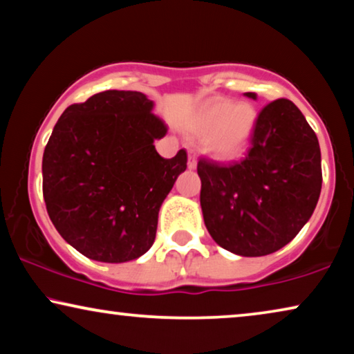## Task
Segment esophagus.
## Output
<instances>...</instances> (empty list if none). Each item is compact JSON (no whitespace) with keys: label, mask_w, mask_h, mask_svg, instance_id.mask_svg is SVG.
<instances>
[{"label":"esophagus","mask_w":354,"mask_h":354,"mask_svg":"<svg viewBox=\"0 0 354 354\" xmlns=\"http://www.w3.org/2000/svg\"><path fill=\"white\" fill-rule=\"evenodd\" d=\"M187 168L189 169H194L196 167H197V157H196V153L192 152V150H189V155H187Z\"/></svg>","instance_id":"esophagus-1"}]
</instances>
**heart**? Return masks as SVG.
Segmentation results:
<instances>
[{"instance_id":"1","label":"heart","mask_w":354,"mask_h":354,"mask_svg":"<svg viewBox=\"0 0 354 354\" xmlns=\"http://www.w3.org/2000/svg\"><path fill=\"white\" fill-rule=\"evenodd\" d=\"M257 111L249 103H233L226 98L207 102L191 121L187 131L205 140V149L216 160H236L251 145Z\"/></svg>"}]
</instances>
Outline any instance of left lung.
Instances as JSON below:
<instances>
[{"label": "left lung", "instance_id": "left-lung-1", "mask_svg": "<svg viewBox=\"0 0 354 354\" xmlns=\"http://www.w3.org/2000/svg\"><path fill=\"white\" fill-rule=\"evenodd\" d=\"M244 95L256 100L254 92ZM204 223L214 241L243 257L286 246L308 223L322 187L317 136L291 100L259 113L246 158L197 163Z\"/></svg>", "mask_w": 354, "mask_h": 354}]
</instances>
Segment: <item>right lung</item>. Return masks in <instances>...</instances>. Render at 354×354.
Instances as JSON below:
<instances>
[{"mask_svg":"<svg viewBox=\"0 0 354 354\" xmlns=\"http://www.w3.org/2000/svg\"><path fill=\"white\" fill-rule=\"evenodd\" d=\"M142 92L105 91L63 111L44 152V199L68 244L121 263L152 248L158 212L187 167L186 150L160 157L167 134Z\"/></svg>","mask_w":354,"mask_h":354,"instance_id":"right-lung-1","label":"right lung"}]
</instances>
